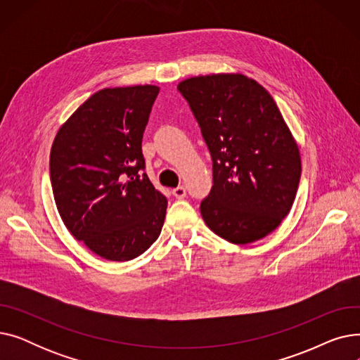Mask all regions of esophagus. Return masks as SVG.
I'll return each instance as SVG.
<instances>
[{"instance_id":"esophagus-1","label":"esophagus","mask_w":360,"mask_h":360,"mask_svg":"<svg viewBox=\"0 0 360 360\" xmlns=\"http://www.w3.org/2000/svg\"><path fill=\"white\" fill-rule=\"evenodd\" d=\"M172 194H174V197H175V198L181 200V198H184V197L186 195V191H185V188H184V186H178V188H174V190H172Z\"/></svg>"}]
</instances>
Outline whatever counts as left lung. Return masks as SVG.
<instances>
[{
  "mask_svg": "<svg viewBox=\"0 0 360 360\" xmlns=\"http://www.w3.org/2000/svg\"><path fill=\"white\" fill-rule=\"evenodd\" d=\"M178 90L213 160L212 191L200 205L205 224L236 245L267 236L289 214L302 170L271 94L243 74L198 75Z\"/></svg>",
  "mask_w": 360,
  "mask_h": 360,
  "instance_id": "obj_1",
  "label": "left lung"
}]
</instances>
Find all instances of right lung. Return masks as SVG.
<instances>
[{
  "mask_svg": "<svg viewBox=\"0 0 360 360\" xmlns=\"http://www.w3.org/2000/svg\"><path fill=\"white\" fill-rule=\"evenodd\" d=\"M158 94L151 84L102 89L52 143V193L65 228L109 261L141 255L165 221L167 200L141 174L143 132Z\"/></svg>",
  "mask_w": 360,
  "mask_h": 360,
  "instance_id": "add662e5",
  "label": "right lung"
}]
</instances>
